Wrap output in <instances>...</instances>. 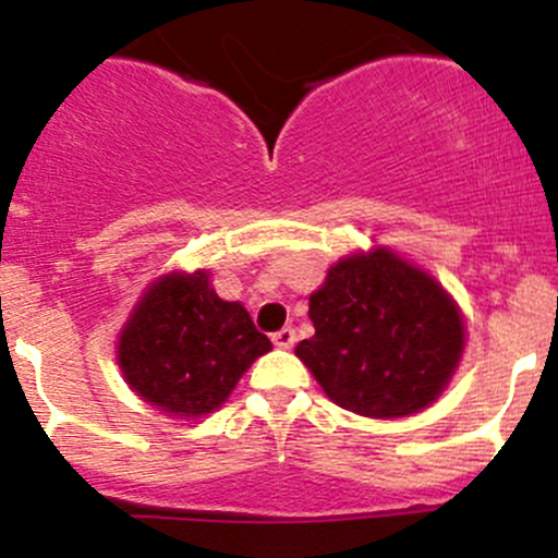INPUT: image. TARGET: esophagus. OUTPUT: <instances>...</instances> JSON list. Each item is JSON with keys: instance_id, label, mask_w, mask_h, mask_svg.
Instances as JSON below:
<instances>
[{"instance_id": "34e87169", "label": "esophagus", "mask_w": 558, "mask_h": 558, "mask_svg": "<svg viewBox=\"0 0 558 558\" xmlns=\"http://www.w3.org/2000/svg\"><path fill=\"white\" fill-rule=\"evenodd\" d=\"M272 342H275V348H283V350L294 348L296 331L294 328H280V331L272 333Z\"/></svg>"}]
</instances>
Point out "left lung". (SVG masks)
Instances as JSON below:
<instances>
[{
  "label": "left lung",
  "mask_w": 558,
  "mask_h": 558,
  "mask_svg": "<svg viewBox=\"0 0 558 558\" xmlns=\"http://www.w3.org/2000/svg\"><path fill=\"white\" fill-rule=\"evenodd\" d=\"M315 333L296 344L337 407L396 420L430 407L465 348L460 307L436 278L387 248L337 262L310 296Z\"/></svg>",
  "instance_id": "obj_1"
}]
</instances>
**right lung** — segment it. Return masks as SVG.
<instances>
[{"label": "right lung", "mask_w": 558, "mask_h": 558, "mask_svg": "<svg viewBox=\"0 0 558 558\" xmlns=\"http://www.w3.org/2000/svg\"><path fill=\"white\" fill-rule=\"evenodd\" d=\"M272 342L248 310L225 302L208 272H171L138 299L117 342L122 377L171 417H203L230 398L245 368Z\"/></svg>", "instance_id": "add662e5"}]
</instances>
